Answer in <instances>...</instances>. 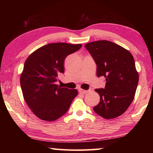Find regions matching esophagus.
Wrapping results in <instances>:
<instances>
[{
  "label": "esophagus",
  "instance_id": "1",
  "mask_svg": "<svg viewBox=\"0 0 153 153\" xmlns=\"http://www.w3.org/2000/svg\"><path fill=\"white\" fill-rule=\"evenodd\" d=\"M79 93H82V94H86V93L88 92V90H83L82 88H80V89H79Z\"/></svg>",
  "mask_w": 153,
  "mask_h": 153
}]
</instances>
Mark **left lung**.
<instances>
[{"label": "left lung", "instance_id": "1", "mask_svg": "<svg viewBox=\"0 0 153 153\" xmlns=\"http://www.w3.org/2000/svg\"><path fill=\"white\" fill-rule=\"evenodd\" d=\"M85 47L97 64V76L106 78L105 88L95 89L100 102L93 109L107 120L117 117L132 102L138 84L133 56L122 46L108 40L87 43Z\"/></svg>", "mask_w": 153, "mask_h": 153}]
</instances>
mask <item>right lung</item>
<instances>
[{
  "mask_svg": "<svg viewBox=\"0 0 153 153\" xmlns=\"http://www.w3.org/2000/svg\"><path fill=\"white\" fill-rule=\"evenodd\" d=\"M82 46L48 44L33 52L25 61L20 76L21 88L25 102L40 120L53 121L60 118L78 94L76 89L61 88L55 82L59 75L64 73L67 56Z\"/></svg>",
  "mask_w": 153,
  "mask_h": 153,
  "instance_id": "obj_1",
  "label": "right lung"
}]
</instances>
